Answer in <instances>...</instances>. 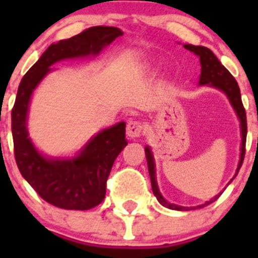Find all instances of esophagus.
Segmentation results:
<instances>
[{"label": "esophagus", "mask_w": 258, "mask_h": 258, "mask_svg": "<svg viewBox=\"0 0 258 258\" xmlns=\"http://www.w3.org/2000/svg\"><path fill=\"white\" fill-rule=\"evenodd\" d=\"M143 130H145V125L143 123L139 120H130L127 123V127H125V133H127V137L130 138H139L143 134Z\"/></svg>", "instance_id": "34e87169"}]
</instances>
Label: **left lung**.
Masks as SVG:
<instances>
[{"instance_id": "obj_1", "label": "left lung", "mask_w": 258, "mask_h": 258, "mask_svg": "<svg viewBox=\"0 0 258 258\" xmlns=\"http://www.w3.org/2000/svg\"><path fill=\"white\" fill-rule=\"evenodd\" d=\"M183 46L186 49H188L190 52H192V53H196L197 56L200 57L201 67H202V68H201L200 78L201 86L209 84V86H213L216 87V88H220L221 91H224V92L228 95L229 100H230L232 105L234 107V109H236L237 115L240 117L242 143H241L240 163H238V169H237V172H238V170L241 169V166H242V162H244L245 158V145H246V134H248L246 112H245L244 104H242V100H241L240 87L237 84L236 79L232 76V74L221 64L216 54L213 53L209 48H205V46H196L191 45V44H186V45ZM145 151L146 159H147V165H149L150 178H151V186H153V191L154 194H155V197L158 198V201H159L163 206L172 209V210H188V208H182V206H176V205L174 204H169V202L161 196L159 188H158L157 186V179H155V166H154L153 154H151V150H150L149 147H146ZM217 198H218V196H217L216 198H213L212 201H209L208 204L202 205V206H206V205L212 204L213 201H216ZM198 208H201V206H198Z\"/></svg>"}]
</instances>
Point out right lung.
I'll list each match as a JSON object with an SVG mask.
<instances>
[{"label": "right lung", "instance_id": "obj_1", "mask_svg": "<svg viewBox=\"0 0 258 258\" xmlns=\"http://www.w3.org/2000/svg\"><path fill=\"white\" fill-rule=\"evenodd\" d=\"M119 36L113 26H92L68 40L52 44L22 78L12 109L14 158L28 183L48 204L67 210H88L103 202L112 165L125 147V123L103 130L71 161H52L37 153L26 131L28 105L33 89L58 60L96 54Z\"/></svg>", "mask_w": 258, "mask_h": 258}]
</instances>
